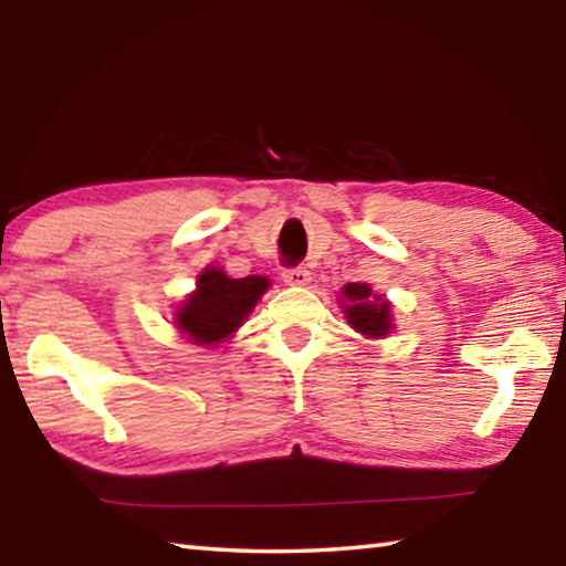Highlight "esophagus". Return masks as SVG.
Returning a JSON list of instances; mask_svg holds the SVG:
<instances>
[{
	"instance_id": "obj_1",
	"label": "esophagus",
	"mask_w": 566,
	"mask_h": 566,
	"mask_svg": "<svg viewBox=\"0 0 566 566\" xmlns=\"http://www.w3.org/2000/svg\"><path fill=\"white\" fill-rule=\"evenodd\" d=\"M282 280L292 286H304V284H310L312 274H310V270H304V266H290V270L282 272Z\"/></svg>"
}]
</instances>
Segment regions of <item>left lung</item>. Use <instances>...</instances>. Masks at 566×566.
I'll return each mask as SVG.
<instances>
[{
    "mask_svg": "<svg viewBox=\"0 0 566 566\" xmlns=\"http://www.w3.org/2000/svg\"><path fill=\"white\" fill-rule=\"evenodd\" d=\"M344 296H347V319L357 332L367 334V337H385L391 329V314L389 304L375 296V302H369L371 290L369 284H347L344 286Z\"/></svg>",
    "mask_w": 566,
    "mask_h": 566,
    "instance_id": "8db88e82",
    "label": "left lung"
}]
</instances>
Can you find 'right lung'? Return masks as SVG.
<instances>
[{
  "mask_svg": "<svg viewBox=\"0 0 566 566\" xmlns=\"http://www.w3.org/2000/svg\"><path fill=\"white\" fill-rule=\"evenodd\" d=\"M266 286L270 280L264 276L229 280L222 270H207L199 276L197 292L179 310L177 327L199 344L222 342L254 310Z\"/></svg>",
  "mask_w": 566,
  "mask_h": 566,
  "instance_id": "obj_1",
  "label": "right lung"
}]
</instances>
